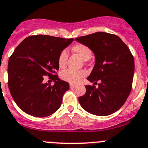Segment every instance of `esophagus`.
<instances>
[{"mask_svg": "<svg viewBox=\"0 0 148 148\" xmlns=\"http://www.w3.org/2000/svg\"><path fill=\"white\" fill-rule=\"evenodd\" d=\"M76 87V85L75 84H70V88L71 89H73V88H74V87Z\"/></svg>", "mask_w": 148, "mask_h": 148, "instance_id": "esophagus-1", "label": "esophagus"}]
</instances>
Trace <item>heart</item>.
<instances>
[{
  "label": "heart",
  "mask_w": 148,
  "mask_h": 148,
  "mask_svg": "<svg viewBox=\"0 0 148 148\" xmlns=\"http://www.w3.org/2000/svg\"><path fill=\"white\" fill-rule=\"evenodd\" d=\"M71 51L77 53L84 61L90 60L92 57V51L87 45L83 44H76L71 48ZM68 53L66 51H63L60 53L58 59V64L60 68H64L66 66ZM85 76V72L82 70L75 71L72 69H67L61 73V78L71 84H77Z\"/></svg>",
  "instance_id": "heart-1"
}]
</instances>
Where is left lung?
Listing matches in <instances>:
<instances>
[{
    "label": "left lung",
    "instance_id": "obj_1",
    "mask_svg": "<svg viewBox=\"0 0 148 148\" xmlns=\"http://www.w3.org/2000/svg\"><path fill=\"white\" fill-rule=\"evenodd\" d=\"M94 53L95 64L87 79L98 87L86 85V92L79 97L82 108L96 116H108L119 110L130 94L134 61L130 49L115 34L95 32L75 39Z\"/></svg>",
    "mask_w": 148,
    "mask_h": 148
}]
</instances>
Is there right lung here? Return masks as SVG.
<instances>
[{"instance_id": "right-lung-1", "label": "right lung", "mask_w": 148, "mask_h": 148, "mask_svg": "<svg viewBox=\"0 0 148 148\" xmlns=\"http://www.w3.org/2000/svg\"><path fill=\"white\" fill-rule=\"evenodd\" d=\"M73 41L72 38L33 35L14 50L8 60V88L15 103L26 114L45 117L61 107L69 84L56 75L58 59ZM45 75L54 80L53 86L44 82Z\"/></svg>"}]
</instances>
